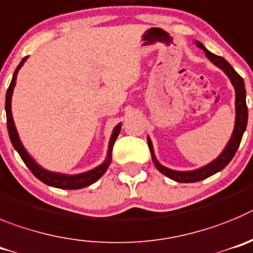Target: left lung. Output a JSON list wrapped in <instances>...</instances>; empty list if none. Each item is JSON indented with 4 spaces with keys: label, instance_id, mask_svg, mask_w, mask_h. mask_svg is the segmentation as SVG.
Here are the masks:
<instances>
[{
    "label": "left lung",
    "instance_id": "left-lung-1",
    "mask_svg": "<svg viewBox=\"0 0 253 253\" xmlns=\"http://www.w3.org/2000/svg\"><path fill=\"white\" fill-rule=\"evenodd\" d=\"M195 44H197L198 47L204 50L207 58H208L213 64L217 65L219 69H222L223 72L226 73V76L228 77L231 83L233 84L234 90H236V121H234L233 133H232L231 138H229L228 143H227V146L224 147V150L222 151V154H220L215 160L209 163L208 165L203 166V168H199V169L190 170V171H176V170H171L169 169V168H165L164 165H161L158 161V159H156V156H155L152 142L151 140H150L149 136H147V145H149L152 161H154L156 169H158L161 174L170 177L172 180L177 181V183H195V181L203 180V179H207V177L211 176V175H214L215 172L224 169V168L229 164V161L233 159L234 154H236L238 146H240L243 132L246 131V127H247V118H249V111H247V104H246L245 82H243L242 77L232 68V65L229 64L226 59H223L222 56H218L215 55V54L211 53L209 50H207L206 47H204V45L202 44V42H195Z\"/></svg>",
    "mask_w": 253,
    "mask_h": 253
}]
</instances>
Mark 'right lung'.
Returning <instances> with one entry per match:
<instances>
[{
	"mask_svg": "<svg viewBox=\"0 0 253 253\" xmlns=\"http://www.w3.org/2000/svg\"><path fill=\"white\" fill-rule=\"evenodd\" d=\"M27 56H25L21 60L17 68H16L15 73H13L12 81L10 83V87H8L7 93H6V117H7V129L8 135H10V140L12 142V146L15 147V150L19 152V155L21 156L22 161L26 164V166L31 170L34 175L38 177L39 180H42V183L46 184V185L54 186V188L59 189H82L85 188V186H89L90 184L95 183L98 180L99 177L107 171L108 166H110L111 160H112V149L113 143H115L116 138L120 135V131H121V124H118L115 127L112 132V136H111L110 145H108V152H107V159L104 160V163H102L101 165H98L94 169L89 170V171L82 172V174H76V175H67V174H59V172H53L49 171V170H45L44 168L39 165L33 158H31L29 152L25 150L24 145L21 143V140L19 137V133L16 131L15 122H13L12 118V112H11V99H12V93L13 88H15L16 84V78H17V73H19L20 68L24 65V63L26 61Z\"/></svg>",
	"mask_w": 253,
	"mask_h": 253,
	"instance_id": "obj_1",
	"label": "right lung"
}]
</instances>
